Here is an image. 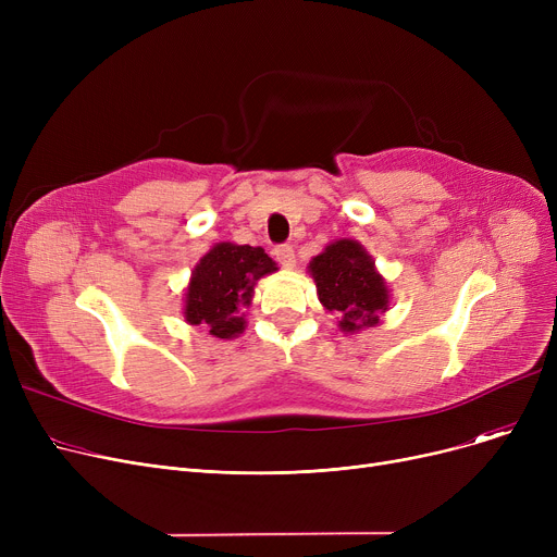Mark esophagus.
Masks as SVG:
<instances>
[{
	"label": "esophagus",
	"instance_id": "34e87169",
	"mask_svg": "<svg viewBox=\"0 0 557 557\" xmlns=\"http://www.w3.org/2000/svg\"><path fill=\"white\" fill-rule=\"evenodd\" d=\"M273 255H275V259L282 263L284 269H294V263H296V252H294V248H290L288 244L275 246Z\"/></svg>",
	"mask_w": 557,
	"mask_h": 557
}]
</instances>
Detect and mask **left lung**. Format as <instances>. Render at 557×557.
<instances>
[{
	"mask_svg": "<svg viewBox=\"0 0 557 557\" xmlns=\"http://www.w3.org/2000/svg\"><path fill=\"white\" fill-rule=\"evenodd\" d=\"M309 271L325 309L341 313L338 327L357 332L374 327L379 313L388 309L386 282L374 271V261L357 242H336L313 257Z\"/></svg>",
	"mask_w": 557,
	"mask_h": 557,
	"instance_id": "obj_1",
	"label": "left lung"
}]
</instances>
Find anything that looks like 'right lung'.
Returning <instances> with one entry per match:
<instances>
[{"mask_svg":"<svg viewBox=\"0 0 557 557\" xmlns=\"http://www.w3.org/2000/svg\"><path fill=\"white\" fill-rule=\"evenodd\" d=\"M277 271L263 248L216 244L191 273L185 318L191 325H208L216 338L244 332V307L250 305L259 277Z\"/></svg>","mask_w":557,"mask_h":557,"instance_id":"right-lung-1","label":"right lung"}]
</instances>
